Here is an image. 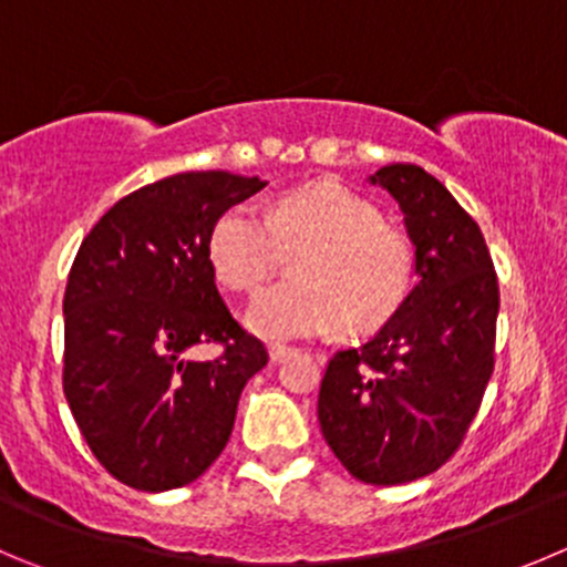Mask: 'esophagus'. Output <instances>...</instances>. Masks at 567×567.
<instances>
[{"mask_svg":"<svg viewBox=\"0 0 567 567\" xmlns=\"http://www.w3.org/2000/svg\"><path fill=\"white\" fill-rule=\"evenodd\" d=\"M268 355H271L274 363H279V361H285V358L293 355V347H285V343H274V347L268 349Z\"/></svg>","mask_w":567,"mask_h":567,"instance_id":"1","label":"esophagus"}]
</instances>
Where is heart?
Segmentation results:
<instances>
[{
    "label": "heart",
    "instance_id": "obj_1",
    "mask_svg": "<svg viewBox=\"0 0 567 567\" xmlns=\"http://www.w3.org/2000/svg\"><path fill=\"white\" fill-rule=\"evenodd\" d=\"M277 237L293 254L296 277L251 301L248 330L268 341L327 332H372L403 308L414 288L416 251L403 229L385 224L378 204L338 184L290 189L271 212L254 204L224 209L206 235V259L220 285L240 293L262 288Z\"/></svg>",
    "mask_w": 567,
    "mask_h": 567
}]
</instances>
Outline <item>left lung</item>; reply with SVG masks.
I'll return each instance as SVG.
<instances>
[{"instance_id": "1", "label": "left lung", "mask_w": 567, "mask_h": 567, "mask_svg": "<svg viewBox=\"0 0 567 567\" xmlns=\"http://www.w3.org/2000/svg\"><path fill=\"white\" fill-rule=\"evenodd\" d=\"M420 282L363 347L336 352L319 389V425L363 484L436 473L462 447L495 369L498 277L478 224L431 173L389 164Z\"/></svg>"}]
</instances>
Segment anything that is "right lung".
<instances>
[{
	"mask_svg": "<svg viewBox=\"0 0 567 567\" xmlns=\"http://www.w3.org/2000/svg\"><path fill=\"white\" fill-rule=\"evenodd\" d=\"M262 187L226 171L178 173L116 200L78 248L63 293V394L94 458L134 489L200 478L268 363L206 259L215 218ZM198 342L221 352L184 359Z\"/></svg>",
	"mask_w": 567,
	"mask_h": 567,
	"instance_id": "obj_1",
	"label": "right lung"
}]
</instances>
